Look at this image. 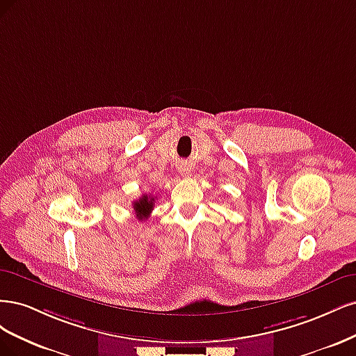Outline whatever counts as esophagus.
I'll list each match as a JSON object with an SVG mask.
<instances>
[{
    "label": "esophagus",
    "mask_w": 356,
    "mask_h": 356,
    "mask_svg": "<svg viewBox=\"0 0 356 356\" xmlns=\"http://www.w3.org/2000/svg\"><path fill=\"white\" fill-rule=\"evenodd\" d=\"M191 173V171L186 168V170H183V176H188Z\"/></svg>",
    "instance_id": "1"
}]
</instances>
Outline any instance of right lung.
Instances as JSON below:
<instances>
[{
  "label": "right lung",
  "instance_id": "add662e5",
  "mask_svg": "<svg viewBox=\"0 0 356 356\" xmlns=\"http://www.w3.org/2000/svg\"><path fill=\"white\" fill-rule=\"evenodd\" d=\"M155 205V197H152L151 193L149 195H142V197L133 202V210L136 213V217L139 220L147 219L149 214L152 213Z\"/></svg>",
  "mask_w": 356,
  "mask_h": 356
}]
</instances>
